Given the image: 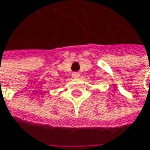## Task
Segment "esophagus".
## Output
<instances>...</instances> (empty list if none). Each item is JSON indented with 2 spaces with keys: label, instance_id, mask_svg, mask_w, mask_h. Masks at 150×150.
Returning a JSON list of instances; mask_svg holds the SVG:
<instances>
[{
  "label": "esophagus",
  "instance_id": "34e87169",
  "mask_svg": "<svg viewBox=\"0 0 150 150\" xmlns=\"http://www.w3.org/2000/svg\"><path fill=\"white\" fill-rule=\"evenodd\" d=\"M72 77H73L74 79L79 78V77H80V73H78V72H74V73L72 74Z\"/></svg>",
  "mask_w": 150,
  "mask_h": 150
}]
</instances>
